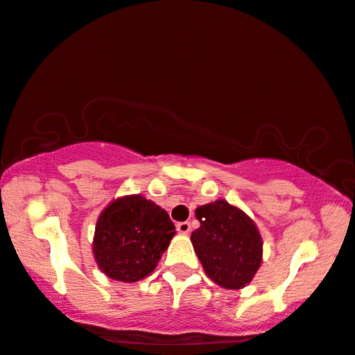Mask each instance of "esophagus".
I'll return each mask as SVG.
<instances>
[{
    "label": "esophagus",
    "mask_w": 355,
    "mask_h": 355,
    "mask_svg": "<svg viewBox=\"0 0 355 355\" xmlns=\"http://www.w3.org/2000/svg\"><path fill=\"white\" fill-rule=\"evenodd\" d=\"M177 232L180 234H188L191 232V225H189V222H178L177 223Z\"/></svg>",
    "instance_id": "1"
}]
</instances>
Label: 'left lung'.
<instances>
[{
  "instance_id": "obj_1",
  "label": "left lung",
  "mask_w": 355,
  "mask_h": 355,
  "mask_svg": "<svg viewBox=\"0 0 355 355\" xmlns=\"http://www.w3.org/2000/svg\"><path fill=\"white\" fill-rule=\"evenodd\" d=\"M196 218L201 227L191 233V243L206 275L227 289L246 286L262 262L256 223L223 199L198 207Z\"/></svg>"
}]
</instances>
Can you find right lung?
<instances>
[{"label": "right lung", "mask_w": 355, "mask_h": 355, "mask_svg": "<svg viewBox=\"0 0 355 355\" xmlns=\"http://www.w3.org/2000/svg\"><path fill=\"white\" fill-rule=\"evenodd\" d=\"M175 234L168 214L141 194L119 198L96 222L93 254L109 278L133 283L148 277Z\"/></svg>", "instance_id": "1"}]
</instances>
